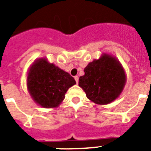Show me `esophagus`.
Returning <instances> with one entry per match:
<instances>
[{
	"mask_svg": "<svg viewBox=\"0 0 151 151\" xmlns=\"http://www.w3.org/2000/svg\"><path fill=\"white\" fill-rule=\"evenodd\" d=\"M78 76H75V77H74V79H75V81H76V82H77V84H78Z\"/></svg>",
	"mask_w": 151,
	"mask_h": 151,
	"instance_id": "1",
	"label": "esophagus"
}]
</instances>
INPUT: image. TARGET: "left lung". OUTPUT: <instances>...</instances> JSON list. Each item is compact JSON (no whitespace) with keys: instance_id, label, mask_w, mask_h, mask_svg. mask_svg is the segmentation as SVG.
Instances as JSON below:
<instances>
[{"instance_id":"obj_1","label":"left lung","mask_w":151,"mask_h":151,"mask_svg":"<svg viewBox=\"0 0 151 151\" xmlns=\"http://www.w3.org/2000/svg\"><path fill=\"white\" fill-rule=\"evenodd\" d=\"M78 85L86 97L96 104H108L120 95L125 84V73L120 62L104 54L89 63Z\"/></svg>"}]
</instances>
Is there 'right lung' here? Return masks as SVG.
Listing matches in <instances>:
<instances>
[{
	"label": "right lung",
	"instance_id": "right-lung-1",
	"mask_svg": "<svg viewBox=\"0 0 151 151\" xmlns=\"http://www.w3.org/2000/svg\"><path fill=\"white\" fill-rule=\"evenodd\" d=\"M74 84L75 80L69 73L45 59L36 60L28 73V91L43 108L57 107L65 99L68 89Z\"/></svg>",
	"mask_w": 151,
	"mask_h": 151
}]
</instances>
